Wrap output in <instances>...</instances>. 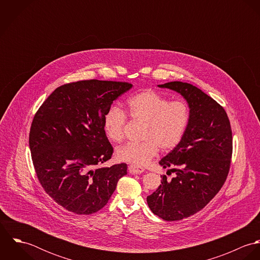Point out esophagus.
Returning <instances> with one entry per match:
<instances>
[{
    "instance_id": "obj_1",
    "label": "esophagus",
    "mask_w": 260,
    "mask_h": 260,
    "mask_svg": "<svg viewBox=\"0 0 260 260\" xmlns=\"http://www.w3.org/2000/svg\"><path fill=\"white\" fill-rule=\"evenodd\" d=\"M128 170H129V172L132 173V174H141V173L144 172V168H142V167H140V166H137V165H134V164L129 165Z\"/></svg>"
}]
</instances>
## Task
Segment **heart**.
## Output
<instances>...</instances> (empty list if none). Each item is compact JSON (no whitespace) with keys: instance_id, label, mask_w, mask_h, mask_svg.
<instances>
[{"instance_id":"heart-1","label":"heart","mask_w":260,"mask_h":260,"mask_svg":"<svg viewBox=\"0 0 260 260\" xmlns=\"http://www.w3.org/2000/svg\"><path fill=\"white\" fill-rule=\"evenodd\" d=\"M127 113L136 122L142 123L139 143H128L117 150V158L124 162L142 166L158 153L159 148L169 152L182 140L189 122V108L183 101H170L168 98L146 90L127 101ZM127 122L125 112L113 106L104 116L103 127L113 142L124 138Z\"/></svg>"}]
</instances>
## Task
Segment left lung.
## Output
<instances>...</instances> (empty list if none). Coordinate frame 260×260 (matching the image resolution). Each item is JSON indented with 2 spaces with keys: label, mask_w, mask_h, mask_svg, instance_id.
I'll use <instances>...</instances> for the list:
<instances>
[{
  "label": "left lung",
  "mask_w": 260,
  "mask_h": 260,
  "mask_svg": "<svg viewBox=\"0 0 260 260\" xmlns=\"http://www.w3.org/2000/svg\"><path fill=\"white\" fill-rule=\"evenodd\" d=\"M181 94L188 103L189 122L181 142L159 164L175 177L161 184L147 203L166 221L187 218L204 208L221 189L230 168L232 131L222 106L197 87L179 81L158 85Z\"/></svg>",
  "instance_id": "8db88e82"
}]
</instances>
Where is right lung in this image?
Here are the masks:
<instances>
[{"label":"right lung","mask_w":260,"mask_h":260,"mask_svg":"<svg viewBox=\"0 0 260 260\" xmlns=\"http://www.w3.org/2000/svg\"><path fill=\"white\" fill-rule=\"evenodd\" d=\"M132 88L116 81L84 80L58 87L34 116L29 145L47 194L76 214H92L110 199L127 164L98 167L113 154L103 127L113 101Z\"/></svg>","instance_id":"obj_1"}]
</instances>
